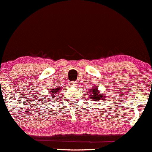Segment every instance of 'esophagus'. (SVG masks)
<instances>
[{
  "instance_id": "esophagus-1",
  "label": "esophagus",
  "mask_w": 152,
  "mask_h": 152,
  "mask_svg": "<svg viewBox=\"0 0 152 152\" xmlns=\"http://www.w3.org/2000/svg\"><path fill=\"white\" fill-rule=\"evenodd\" d=\"M70 86H76L77 85V83L75 82V81H72V82L69 83Z\"/></svg>"
}]
</instances>
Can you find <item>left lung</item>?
Here are the masks:
<instances>
[{"label": "left lung", "instance_id": "8db88e82", "mask_svg": "<svg viewBox=\"0 0 152 152\" xmlns=\"http://www.w3.org/2000/svg\"><path fill=\"white\" fill-rule=\"evenodd\" d=\"M88 95H89L90 98L92 99L94 101L103 100L105 98V96H103V94L100 93V91H98V88L97 86L89 88V94H88Z\"/></svg>", "mask_w": 152, "mask_h": 152}]
</instances>
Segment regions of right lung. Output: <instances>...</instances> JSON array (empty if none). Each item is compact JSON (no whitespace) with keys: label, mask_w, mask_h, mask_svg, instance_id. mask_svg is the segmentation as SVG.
<instances>
[{"label":"right lung","mask_w":152,"mask_h":152,"mask_svg":"<svg viewBox=\"0 0 152 152\" xmlns=\"http://www.w3.org/2000/svg\"><path fill=\"white\" fill-rule=\"evenodd\" d=\"M60 90H61V87L59 88H52V89L50 90V94H48V99H50V98H53V97H58V93L59 92Z\"/></svg>","instance_id":"right-lung-1"}]
</instances>
